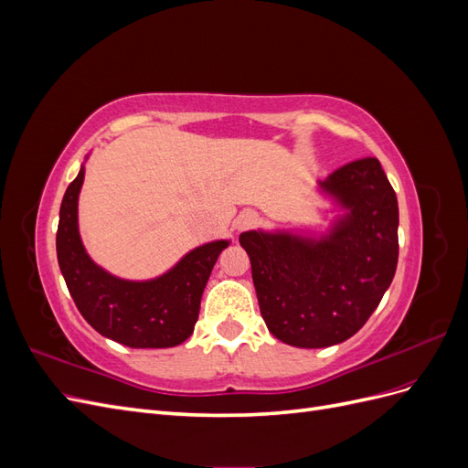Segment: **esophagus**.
I'll return each instance as SVG.
<instances>
[{
    "label": "esophagus",
    "mask_w": 468,
    "mask_h": 468,
    "mask_svg": "<svg viewBox=\"0 0 468 468\" xmlns=\"http://www.w3.org/2000/svg\"><path fill=\"white\" fill-rule=\"evenodd\" d=\"M256 222H258L256 212L246 210V212H242V215L236 218V229L238 230H246V229H250V226H253Z\"/></svg>",
    "instance_id": "1"
}]
</instances>
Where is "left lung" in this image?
Wrapping results in <instances>:
<instances>
[{"instance_id": "8db88e82", "label": "left lung", "mask_w": 468, "mask_h": 468, "mask_svg": "<svg viewBox=\"0 0 468 468\" xmlns=\"http://www.w3.org/2000/svg\"><path fill=\"white\" fill-rule=\"evenodd\" d=\"M318 187L344 210L325 234H239L269 332L306 349L357 334L399 263V201L377 158L349 162Z\"/></svg>"}]
</instances>
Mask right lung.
<instances>
[{"label": "right lung", "mask_w": 468, "mask_h": 468, "mask_svg": "<svg viewBox=\"0 0 468 468\" xmlns=\"http://www.w3.org/2000/svg\"><path fill=\"white\" fill-rule=\"evenodd\" d=\"M86 169L69 183L60 205L56 253L69 294L93 330L129 347H174L193 334L212 267L229 239H215L186 253L169 271L129 281L99 267L81 244L78 197Z\"/></svg>", "instance_id": "add662e5"}]
</instances>
